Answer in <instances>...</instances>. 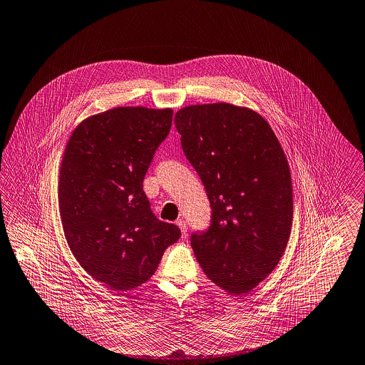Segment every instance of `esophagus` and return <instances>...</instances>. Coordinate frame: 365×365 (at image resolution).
<instances>
[{"label":"esophagus","instance_id":"34e87169","mask_svg":"<svg viewBox=\"0 0 365 365\" xmlns=\"http://www.w3.org/2000/svg\"><path fill=\"white\" fill-rule=\"evenodd\" d=\"M176 225L179 226V229H180L182 235H183V236H186V232H187V225H186V222H185L183 219H179V220L176 222Z\"/></svg>","mask_w":365,"mask_h":365}]
</instances>
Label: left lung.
Listing matches in <instances>:
<instances>
[{
	"instance_id": "1",
	"label": "left lung",
	"mask_w": 365,
	"mask_h": 365,
	"mask_svg": "<svg viewBox=\"0 0 365 365\" xmlns=\"http://www.w3.org/2000/svg\"><path fill=\"white\" fill-rule=\"evenodd\" d=\"M185 156L206 189L212 219L190 245L206 276L246 294L277 266L293 225L286 155L270 125L230 103L192 105L175 115Z\"/></svg>"
}]
</instances>
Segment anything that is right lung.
I'll list each match as a JSON object with an SVG mask.
<instances>
[{
	"label": "right lung",
	"instance_id": "obj_1",
	"mask_svg": "<svg viewBox=\"0 0 365 365\" xmlns=\"http://www.w3.org/2000/svg\"><path fill=\"white\" fill-rule=\"evenodd\" d=\"M172 116L169 108H113L81 122L65 148L58 196L66 242L83 270L116 292L149 280L180 237L143 192Z\"/></svg>",
	"mask_w": 365,
	"mask_h": 365
}]
</instances>
